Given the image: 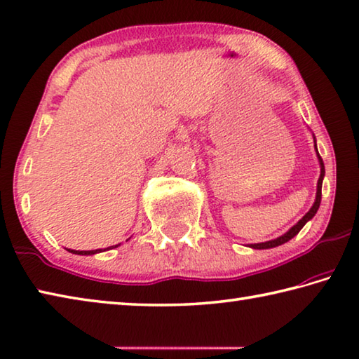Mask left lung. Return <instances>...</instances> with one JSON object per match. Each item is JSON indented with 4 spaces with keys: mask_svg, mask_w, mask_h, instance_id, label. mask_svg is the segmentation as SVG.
Here are the masks:
<instances>
[{
    "mask_svg": "<svg viewBox=\"0 0 359 359\" xmlns=\"http://www.w3.org/2000/svg\"><path fill=\"white\" fill-rule=\"evenodd\" d=\"M316 150H317V147H316ZM317 156H319V153H317ZM319 161H320V178H319V182H317V195H316V201H314V205H313V208L309 209V211L306 212V215L305 217H303L299 223H297V225H294L292 228L289 229V231L285 234V236H281V238H278V239H273V241H269V242H262V243H252V248H258V250H262V248H272V247H278V245H281V243H285V242H287V241H290L294 238V236H297L299 234V231L300 229L305 226V223L308 222V220H311L316 215V212H317V209H319V206H320V200H322V181H323V177H325V167H323V161H322V158L319 156Z\"/></svg>",
    "mask_w": 359,
    "mask_h": 359,
    "instance_id": "1",
    "label": "left lung"
}]
</instances>
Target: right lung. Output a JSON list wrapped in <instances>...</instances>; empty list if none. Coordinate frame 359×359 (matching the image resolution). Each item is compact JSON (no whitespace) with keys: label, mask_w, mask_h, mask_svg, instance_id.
Listing matches in <instances>:
<instances>
[{"label":"right lung","mask_w":359,"mask_h":359,"mask_svg":"<svg viewBox=\"0 0 359 359\" xmlns=\"http://www.w3.org/2000/svg\"><path fill=\"white\" fill-rule=\"evenodd\" d=\"M118 247V245H116ZM70 253H74V255H95V253H100L101 250H89V252H78V250H69Z\"/></svg>","instance_id":"right-lung-1"}]
</instances>
